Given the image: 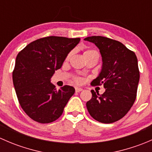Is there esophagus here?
I'll return each instance as SVG.
<instances>
[{"label": "esophagus", "instance_id": "obj_1", "mask_svg": "<svg viewBox=\"0 0 152 152\" xmlns=\"http://www.w3.org/2000/svg\"><path fill=\"white\" fill-rule=\"evenodd\" d=\"M75 90H76V93H79V92L82 91V90H83V89L80 88V87H76V88H75Z\"/></svg>", "mask_w": 152, "mask_h": 152}]
</instances>
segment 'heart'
Segmentation results:
<instances>
[{"instance_id": "1", "label": "heart", "mask_w": 152, "mask_h": 152, "mask_svg": "<svg viewBox=\"0 0 152 152\" xmlns=\"http://www.w3.org/2000/svg\"><path fill=\"white\" fill-rule=\"evenodd\" d=\"M96 53V52L93 50H87L84 52V55H85V56H88V55L91 54V53ZM69 57H70V55H68V56H67V59H68ZM74 81L76 82V83H80V82H82V79H81L80 77H76L74 79Z\"/></svg>"}]
</instances>
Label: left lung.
Listing matches in <instances>:
<instances>
[{"mask_svg": "<svg viewBox=\"0 0 152 152\" xmlns=\"http://www.w3.org/2000/svg\"><path fill=\"white\" fill-rule=\"evenodd\" d=\"M100 50L102 68L93 85H104L105 92L100 95L92 90V99L86 106L90 115L98 121L111 124L126 115L137 96L140 79L135 53L124 44L102 36L86 37Z\"/></svg>", "mask_w": 152, "mask_h": 152, "instance_id": "8db88e82", "label": "left lung"}]
</instances>
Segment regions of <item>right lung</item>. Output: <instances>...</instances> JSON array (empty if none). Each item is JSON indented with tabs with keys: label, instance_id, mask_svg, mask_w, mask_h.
I'll return each instance as SVG.
<instances>
[{
	"label": "right lung",
	"instance_id": "1",
	"mask_svg": "<svg viewBox=\"0 0 152 152\" xmlns=\"http://www.w3.org/2000/svg\"><path fill=\"white\" fill-rule=\"evenodd\" d=\"M79 41L80 38L46 37L29 43L17 56L12 73L17 97L23 111L35 121H56L74 94L75 89L69 85L56 90L50 78Z\"/></svg>",
	"mask_w": 152,
	"mask_h": 152
}]
</instances>
